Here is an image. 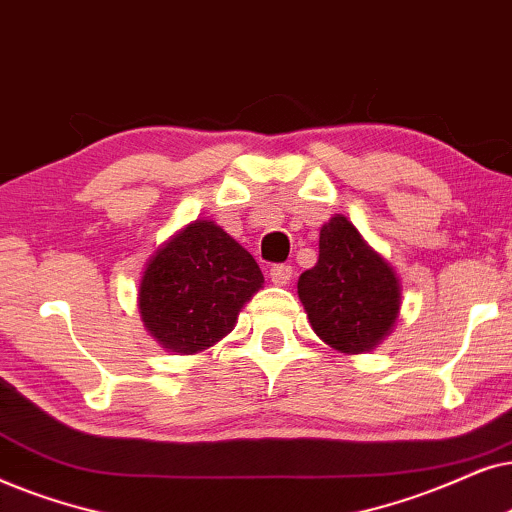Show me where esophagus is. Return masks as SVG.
<instances>
[{
    "instance_id": "esophagus-1",
    "label": "esophagus",
    "mask_w": 512,
    "mask_h": 512,
    "mask_svg": "<svg viewBox=\"0 0 512 512\" xmlns=\"http://www.w3.org/2000/svg\"><path fill=\"white\" fill-rule=\"evenodd\" d=\"M269 276L276 285H288L292 278V267L290 264H274V267L269 269Z\"/></svg>"
}]
</instances>
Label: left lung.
<instances>
[{"mask_svg": "<svg viewBox=\"0 0 512 512\" xmlns=\"http://www.w3.org/2000/svg\"><path fill=\"white\" fill-rule=\"evenodd\" d=\"M297 292L313 332L342 353L379 344L400 309L393 269L342 215L320 229L318 262L299 276Z\"/></svg>", "mask_w": 512, "mask_h": 512, "instance_id": "obj_1", "label": "left lung"}]
</instances>
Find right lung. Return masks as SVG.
I'll return each instance as SVG.
<instances>
[{
  "mask_svg": "<svg viewBox=\"0 0 512 512\" xmlns=\"http://www.w3.org/2000/svg\"><path fill=\"white\" fill-rule=\"evenodd\" d=\"M264 276L243 245L217 224H189L147 264L142 323L163 349L196 353L234 330L238 311Z\"/></svg>",
  "mask_w": 512,
  "mask_h": 512,
  "instance_id": "1",
  "label": "right lung"
}]
</instances>
